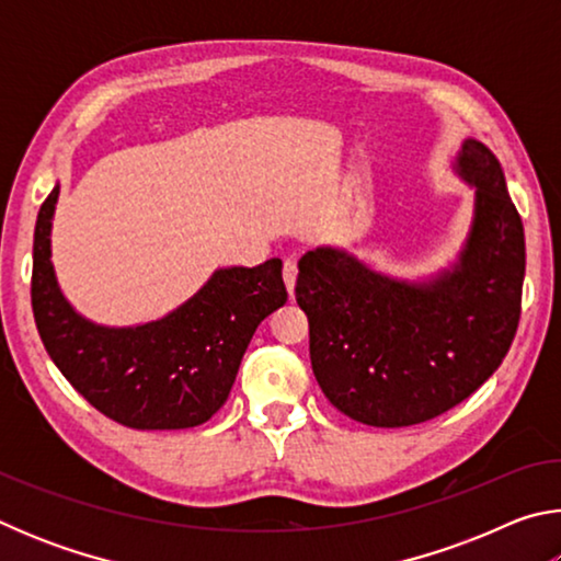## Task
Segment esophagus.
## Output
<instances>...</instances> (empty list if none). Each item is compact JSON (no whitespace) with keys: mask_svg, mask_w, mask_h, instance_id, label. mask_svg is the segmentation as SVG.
Masks as SVG:
<instances>
[{"mask_svg":"<svg viewBox=\"0 0 561 561\" xmlns=\"http://www.w3.org/2000/svg\"><path fill=\"white\" fill-rule=\"evenodd\" d=\"M282 277H284V284H287V289H289V294H291V291H294V284H297V262H294V260L284 262Z\"/></svg>","mask_w":561,"mask_h":561,"instance_id":"obj_1","label":"esophagus"}]
</instances>
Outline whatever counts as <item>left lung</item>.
<instances>
[{
    "label": "left lung",
    "mask_w": 561,
    "mask_h": 561,
    "mask_svg": "<svg viewBox=\"0 0 561 561\" xmlns=\"http://www.w3.org/2000/svg\"><path fill=\"white\" fill-rule=\"evenodd\" d=\"M455 173L474 187L468 240L450 270L405 282L354 254L317 247L299 260L297 304L321 391L374 428L440 415L497 371L519 324L525 227L488 146L468 138Z\"/></svg>",
    "instance_id": "8db88e82"
}]
</instances>
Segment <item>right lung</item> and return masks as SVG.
Masks as SVG:
<instances>
[{"mask_svg":"<svg viewBox=\"0 0 561 561\" xmlns=\"http://www.w3.org/2000/svg\"><path fill=\"white\" fill-rule=\"evenodd\" d=\"M59 185L34 230L32 309L46 354L76 391L136 431L201 425L230 396L254 329L287 301L282 260L222 267L185 304L138 327H101L76 311L51 264V217Z\"/></svg>","mask_w":561,"mask_h":561,"instance_id":"right-lung-1","label":"right lung"}]
</instances>
